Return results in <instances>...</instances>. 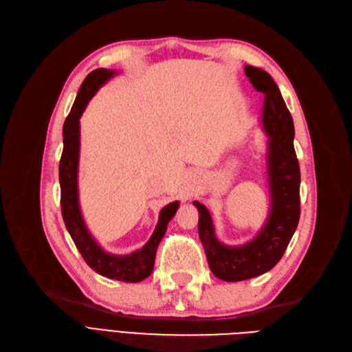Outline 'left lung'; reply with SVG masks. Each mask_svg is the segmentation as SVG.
I'll return each mask as SVG.
<instances>
[{
	"label": "left lung",
	"instance_id": "8db88e82",
	"mask_svg": "<svg viewBox=\"0 0 352 352\" xmlns=\"http://www.w3.org/2000/svg\"><path fill=\"white\" fill-rule=\"evenodd\" d=\"M245 74L264 94L261 122L267 133V177L270 210L257 236L239 247L221 243L210 211L194 201L199 212L198 233L212 274L226 282H239L272 270L279 263L300 221V164L294 150V120L278 85L267 72L245 66Z\"/></svg>",
	"mask_w": 352,
	"mask_h": 352
}]
</instances>
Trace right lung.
I'll return each mask as SVG.
<instances>
[{
  "mask_svg": "<svg viewBox=\"0 0 352 352\" xmlns=\"http://www.w3.org/2000/svg\"><path fill=\"white\" fill-rule=\"evenodd\" d=\"M117 72L97 69L91 72L76 95L73 107L63 126V154L60 160V189H61V214L67 232L89 267L109 279L136 283L146 279L153 273L155 252L160 241L163 239L168 221L173 219L179 202H170L162 211L157 228L141 250L127 255H114L105 252L97 243L85 225L78 195V168L80 150V123L79 119L87 109L89 100L102 85L110 80Z\"/></svg>",
  "mask_w": 352,
  "mask_h": 352,
  "instance_id": "1",
  "label": "right lung"
}]
</instances>
